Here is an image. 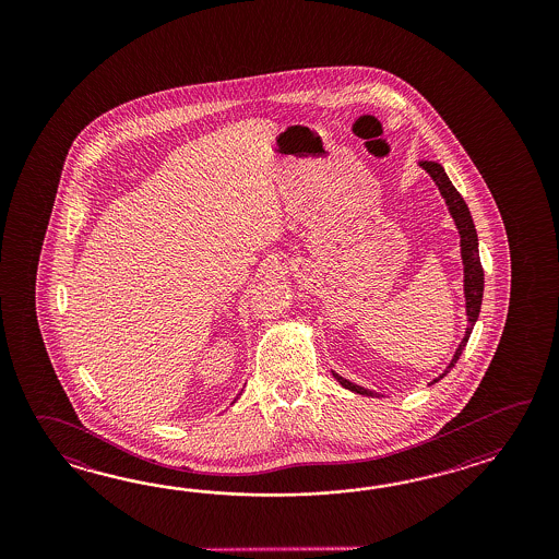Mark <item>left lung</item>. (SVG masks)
<instances>
[{
  "label": "left lung",
  "mask_w": 559,
  "mask_h": 559,
  "mask_svg": "<svg viewBox=\"0 0 559 559\" xmlns=\"http://www.w3.org/2000/svg\"><path fill=\"white\" fill-rule=\"evenodd\" d=\"M419 166L424 167L429 176H431V179L436 181V186L440 188L443 200H445L448 207H450V214H452L453 222H455L457 231H460V238H462V260H464V292L465 309H467V328H465L462 344L455 349L452 364L448 366V369L441 373L438 380L431 381V383H436V381H440L445 373H450V369L457 364V359L462 356V352H464V347L467 345V340H469V335H472L475 321H477V316H479V309H481V297H484V267H481V262H479L477 231H475L474 219H472L469 207H467V203L464 202L462 193L453 188V183L450 181V178H448V174L443 171V167H441L438 162H426V159H424V162H419ZM333 378L340 381L345 390H349V392L371 395V397H380L378 393L369 392V390L361 388V385H356V383H352V381L344 380V378L337 376V373H333Z\"/></svg>",
  "instance_id": "8db88e82"
}]
</instances>
